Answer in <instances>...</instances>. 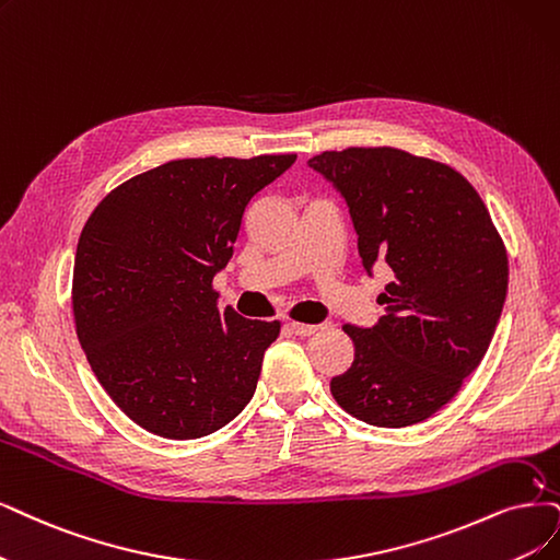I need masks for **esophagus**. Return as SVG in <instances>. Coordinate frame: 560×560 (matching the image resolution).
<instances>
[{
	"label": "esophagus",
	"mask_w": 560,
	"mask_h": 560,
	"mask_svg": "<svg viewBox=\"0 0 560 560\" xmlns=\"http://www.w3.org/2000/svg\"><path fill=\"white\" fill-rule=\"evenodd\" d=\"M291 327H293V332L295 335H300V337H312V335H316V325H308V323H298V320H291Z\"/></svg>",
	"instance_id": "34e87169"
}]
</instances>
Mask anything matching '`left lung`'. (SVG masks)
<instances>
[{
	"label": "left lung",
	"instance_id": "8db88e82",
	"mask_svg": "<svg viewBox=\"0 0 560 560\" xmlns=\"http://www.w3.org/2000/svg\"><path fill=\"white\" fill-rule=\"evenodd\" d=\"M346 198L366 269L392 281L371 329L343 325L355 360L329 383L337 404L374 427L431 418L482 362L508 293V252L487 205L447 163L397 148L308 159Z\"/></svg>",
	"mask_w": 560,
	"mask_h": 560
}]
</instances>
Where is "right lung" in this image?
<instances>
[{
	"mask_svg": "<svg viewBox=\"0 0 560 560\" xmlns=\"http://www.w3.org/2000/svg\"><path fill=\"white\" fill-rule=\"evenodd\" d=\"M298 154L177 159L103 198L82 228L71 285L78 341L101 387L138 427L200 439L252 401L281 323L219 308L252 200Z\"/></svg>",
	"mask_w": 560,
	"mask_h": 560,
	"instance_id": "add662e5",
	"label": "right lung"
}]
</instances>
